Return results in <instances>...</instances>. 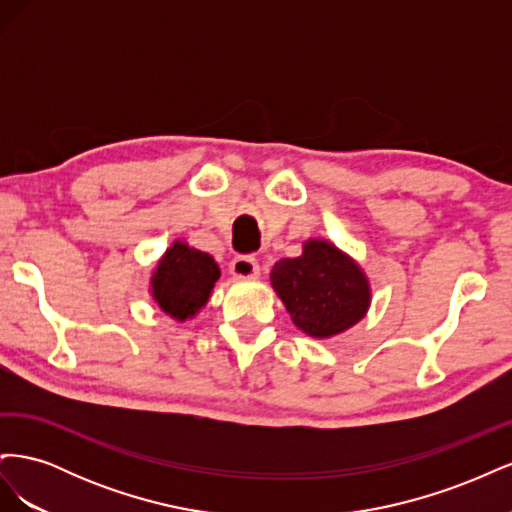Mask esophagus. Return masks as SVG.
Segmentation results:
<instances>
[{"label": "esophagus", "instance_id": "1", "mask_svg": "<svg viewBox=\"0 0 512 512\" xmlns=\"http://www.w3.org/2000/svg\"><path fill=\"white\" fill-rule=\"evenodd\" d=\"M230 273L237 277V280H254L260 275L258 260L254 256H237L230 262Z\"/></svg>", "mask_w": 512, "mask_h": 512}]
</instances>
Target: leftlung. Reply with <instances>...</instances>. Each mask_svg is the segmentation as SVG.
Masks as SVG:
<instances>
[{
	"label": "left lung",
	"mask_w": 512,
	"mask_h": 512,
	"mask_svg": "<svg viewBox=\"0 0 512 512\" xmlns=\"http://www.w3.org/2000/svg\"><path fill=\"white\" fill-rule=\"evenodd\" d=\"M271 286L292 322L309 337H333L354 327L371 301L367 275L329 241L309 239L303 254L282 258L271 271Z\"/></svg>",
	"instance_id": "1"
}]
</instances>
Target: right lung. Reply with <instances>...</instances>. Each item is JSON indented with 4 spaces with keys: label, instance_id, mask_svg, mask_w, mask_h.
I'll return each mask as SVG.
<instances>
[{
    "label": "right lung",
    "instance_id": "1",
    "mask_svg": "<svg viewBox=\"0 0 512 512\" xmlns=\"http://www.w3.org/2000/svg\"><path fill=\"white\" fill-rule=\"evenodd\" d=\"M220 280V267L207 254L175 241L151 275V294L162 312L175 320L194 318Z\"/></svg>",
    "mask_w": 512,
    "mask_h": 512
}]
</instances>
